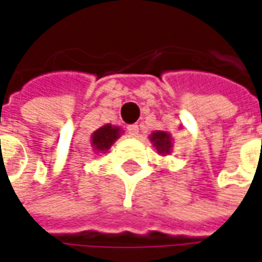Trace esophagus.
<instances>
[{"label":"esophagus","instance_id":"obj_1","mask_svg":"<svg viewBox=\"0 0 262 262\" xmlns=\"http://www.w3.org/2000/svg\"><path fill=\"white\" fill-rule=\"evenodd\" d=\"M126 133H128L131 137H137L138 136V125H137V124L128 125L126 126Z\"/></svg>","mask_w":262,"mask_h":262}]
</instances>
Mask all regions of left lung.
<instances>
[{
    "label": "left lung",
    "mask_w": 262,
    "mask_h": 262,
    "mask_svg": "<svg viewBox=\"0 0 262 262\" xmlns=\"http://www.w3.org/2000/svg\"><path fill=\"white\" fill-rule=\"evenodd\" d=\"M151 141L155 143V146L157 147L159 153H167L170 150V138H169V134L166 133H162V131H157L151 136Z\"/></svg>",
    "instance_id": "left-lung-1"
}]
</instances>
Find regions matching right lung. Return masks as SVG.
<instances>
[{"mask_svg":"<svg viewBox=\"0 0 262 262\" xmlns=\"http://www.w3.org/2000/svg\"><path fill=\"white\" fill-rule=\"evenodd\" d=\"M119 137V129L114 128L111 125H105L102 128H99L96 133H93V146L97 150H107L109 147L112 146V143L115 141L116 138Z\"/></svg>","mask_w":262,"mask_h":262,"instance_id":"obj_1","label":"right lung"}]
</instances>
